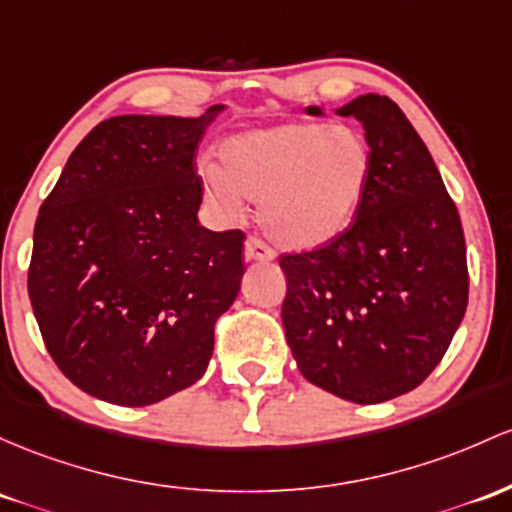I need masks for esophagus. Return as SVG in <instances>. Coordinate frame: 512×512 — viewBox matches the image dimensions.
<instances>
[{"instance_id":"34e87169","label":"esophagus","mask_w":512,"mask_h":512,"mask_svg":"<svg viewBox=\"0 0 512 512\" xmlns=\"http://www.w3.org/2000/svg\"><path fill=\"white\" fill-rule=\"evenodd\" d=\"M245 260L250 262H272L274 250L260 238H247L245 240Z\"/></svg>"}]
</instances>
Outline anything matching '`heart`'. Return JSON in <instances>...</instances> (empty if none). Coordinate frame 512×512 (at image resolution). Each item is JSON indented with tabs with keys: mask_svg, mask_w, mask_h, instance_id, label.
Instances as JSON below:
<instances>
[{
	"mask_svg": "<svg viewBox=\"0 0 512 512\" xmlns=\"http://www.w3.org/2000/svg\"><path fill=\"white\" fill-rule=\"evenodd\" d=\"M221 167H201L216 204L260 201L269 238L318 250L355 226L372 179V145L355 126L296 121L235 133L218 148Z\"/></svg>",
	"mask_w": 512,
	"mask_h": 512,
	"instance_id": "obj_1",
	"label": "heart"
}]
</instances>
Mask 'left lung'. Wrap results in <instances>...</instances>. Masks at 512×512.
<instances>
[{
	"label": "left lung",
	"instance_id": "obj_1",
	"mask_svg": "<svg viewBox=\"0 0 512 512\" xmlns=\"http://www.w3.org/2000/svg\"><path fill=\"white\" fill-rule=\"evenodd\" d=\"M335 114L362 123L372 179L342 238L279 257L282 323L311 384L367 406L413 391L445 357L469 301L466 243L435 160L396 101L362 94Z\"/></svg>",
	"mask_w": 512,
	"mask_h": 512
}]
</instances>
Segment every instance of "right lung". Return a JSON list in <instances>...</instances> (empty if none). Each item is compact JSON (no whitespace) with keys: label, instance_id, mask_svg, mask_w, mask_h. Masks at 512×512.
<instances>
[{"label":"right lung","instance_id":"right-lung-1","mask_svg":"<svg viewBox=\"0 0 512 512\" xmlns=\"http://www.w3.org/2000/svg\"><path fill=\"white\" fill-rule=\"evenodd\" d=\"M223 109L101 121L38 211L33 316L60 372L89 396L150 406L209 367L213 325L245 274V235L196 216V148Z\"/></svg>","mask_w":512,"mask_h":512}]
</instances>
